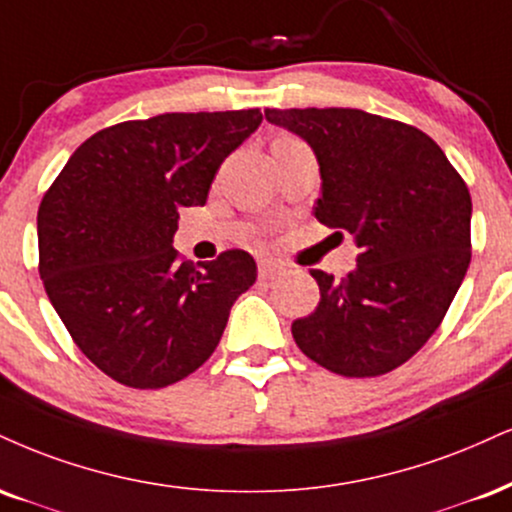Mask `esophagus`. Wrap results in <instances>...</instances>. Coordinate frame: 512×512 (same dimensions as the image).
Segmentation results:
<instances>
[{
	"label": "esophagus",
	"instance_id": "34e87169",
	"mask_svg": "<svg viewBox=\"0 0 512 512\" xmlns=\"http://www.w3.org/2000/svg\"><path fill=\"white\" fill-rule=\"evenodd\" d=\"M260 276L262 279H274V276H279L286 272V264L283 262H276V260H260Z\"/></svg>",
	"mask_w": 512,
	"mask_h": 512
}]
</instances>
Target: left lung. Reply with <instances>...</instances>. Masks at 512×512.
Here are the masks:
<instances>
[{
	"label": "left lung",
	"instance_id": "8db88e82",
	"mask_svg": "<svg viewBox=\"0 0 512 512\" xmlns=\"http://www.w3.org/2000/svg\"><path fill=\"white\" fill-rule=\"evenodd\" d=\"M315 152V217L360 248L346 279L312 269L319 305L295 343L341 377H379L439 329L470 267V190L439 145L362 109H264Z\"/></svg>",
	"mask_w": 512,
	"mask_h": 512
}]
</instances>
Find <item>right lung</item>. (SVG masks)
I'll list each match as a JSON object with an SVG mask.
<instances>
[{
	"instance_id": "obj_1",
	"label": "right lung",
	"mask_w": 512,
	"mask_h": 512,
	"mask_svg": "<svg viewBox=\"0 0 512 512\" xmlns=\"http://www.w3.org/2000/svg\"><path fill=\"white\" fill-rule=\"evenodd\" d=\"M260 109L159 114L85 140L38 209L40 279L76 346L131 389L193 374L257 279L245 250L178 260V209L205 205Z\"/></svg>"
}]
</instances>
